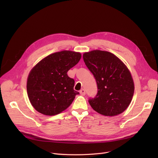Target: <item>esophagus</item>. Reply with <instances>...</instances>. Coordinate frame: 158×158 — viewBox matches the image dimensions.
<instances>
[{
	"mask_svg": "<svg viewBox=\"0 0 158 158\" xmlns=\"http://www.w3.org/2000/svg\"><path fill=\"white\" fill-rule=\"evenodd\" d=\"M80 94H81V95H85L86 93H85V89H82L80 90Z\"/></svg>",
	"mask_w": 158,
	"mask_h": 158,
	"instance_id": "obj_1",
	"label": "esophagus"
}]
</instances>
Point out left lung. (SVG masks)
<instances>
[{"label": "left lung", "instance_id": "left-lung-1", "mask_svg": "<svg viewBox=\"0 0 158 158\" xmlns=\"http://www.w3.org/2000/svg\"><path fill=\"white\" fill-rule=\"evenodd\" d=\"M84 61L94 75L97 94L89 99L92 108L104 116L118 115L125 111L134 94V82L126 64L113 54L94 50L83 54Z\"/></svg>", "mask_w": 158, "mask_h": 158}]
</instances>
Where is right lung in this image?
<instances>
[{"instance_id": "right-lung-1", "label": "right lung", "mask_w": 158, "mask_h": 158, "mask_svg": "<svg viewBox=\"0 0 158 158\" xmlns=\"http://www.w3.org/2000/svg\"><path fill=\"white\" fill-rule=\"evenodd\" d=\"M81 57L79 52L63 51L48 55L32 68L27 78V92L37 111L52 116L70 106L79 93L73 89L75 81L66 73Z\"/></svg>"}]
</instances>
